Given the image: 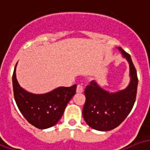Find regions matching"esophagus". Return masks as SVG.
<instances>
[{
	"mask_svg": "<svg viewBox=\"0 0 150 150\" xmlns=\"http://www.w3.org/2000/svg\"><path fill=\"white\" fill-rule=\"evenodd\" d=\"M76 92L77 93H81L82 92H83V87H82L81 85H80V84H78L77 86H76Z\"/></svg>",
	"mask_w": 150,
	"mask_h": 150,
	"instance_id": "34e87169",
	"label": "esophagus"
}]
</instances>
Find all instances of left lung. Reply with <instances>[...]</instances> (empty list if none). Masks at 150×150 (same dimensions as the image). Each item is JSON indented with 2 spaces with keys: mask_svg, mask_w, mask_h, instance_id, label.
<instances>
[{
  "mask_svg": "<svg viewBox=\"0 0 150 150\" xmlns=\"http://www.w3.org/2000/svg\"><path fill=\"white\" fill-rule=\"evenodd\" d=\"M118 49L129 63L130 81L125 89L116 92L103 89L95 81H92L86 87V100L82 114L84 121L94 130L108 131L119 126L130 114L136 100L137 71L130 55L121 47Z\"/></svg>",
  "mask_w": 150,
  "mask_h": 150,
  "instance_id": "8db88e82",
  "label": "left lung"
}]
</instances>
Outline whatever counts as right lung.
<instances>
[{
    "mask_svg": "<svg viewBox=\"0 0 150 150\" xmlns=\"http://www.w3.org/2000/svg\"><path fill=\"white\" fill-rule=\"evenodd\" d=\"M16 65L12 75V86L19 110L29 123L39 129H47L54 126L75 95L76 85L58 87L45 94H34L23 89L18 83L16 75Z\"/></svg>",
    "mask_w": 150,
    "mask_h": 150,
    "instance_id": "1",
    "label": "right lung"
}]
</instances>
